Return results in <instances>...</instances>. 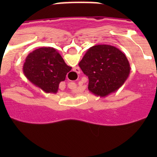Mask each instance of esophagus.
I'll use <instances>...</instances> for the list:
<instances>
[{"instance_id":"obj_1","label":"esophagus","mask_w":157,"mask_h":157,"mask_svg":"<svg viewBox=\"0 0 157 157\" xmlns=\"http://www.w3.org/2000/svg\"><path fill=\"white\" fill-rule=\"evenodd\" d=\"M75 71L76 73H77V74H79V73H80V69L78 68V67H77V68H75Z\"/></svg>"}]
</instances>
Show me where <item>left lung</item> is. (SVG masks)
I'll return each mask as SVG.
<instances>
[{
    "label": "left lung",
    "mask_w": 157,
    "mask_h": 157,
    "mask_svg": "<svg viewBox=\"0 0 157 157\" xmlns=\"http://www.w3.org/2000/svg\"><path fill=\"white\" fill-rule=\"evenodd\" d=\"M78 65L89 78V90L100 97H106L118 90L130 72L125 54L109 45L90 48Z\"/></svg>",
    "instance_id": "obj_1"
}]
</instances>
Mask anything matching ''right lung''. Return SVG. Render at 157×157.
Returning a JSON list of instances; mask_svg holds the SVG:
<instances>
[{
  "mask_svg": "<svg viewBox=\"0 0 157 157\" xmlns=\"http://www.w3.org/2000/svg\"><path fill=\"white\" fill-rule=\"evenodd\" d=\"M71 67L53 48L42 47L30 52L23 67L24 75L45 93L56 94L60 82L64 81Z\"/></svg>",
  "mask_w": 157,
  "mask_h": 157,
  "instance_id": "obj_1",
  "label": "right lung"
}]
</instances>
